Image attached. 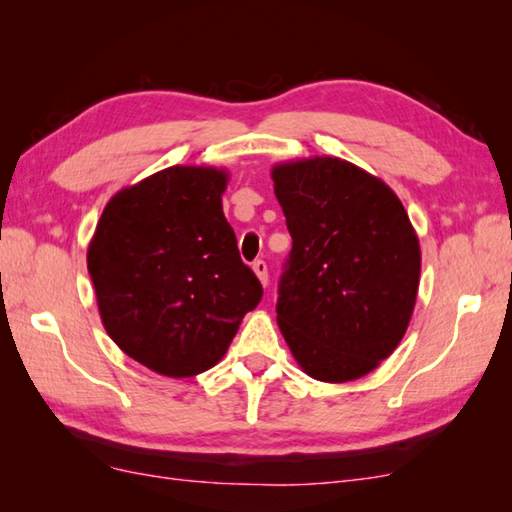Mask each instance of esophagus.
<instances>
[{
	"instance_id": "obj_1",
	"label": "esophagus",
	"mask_w": 512,
	"mask_h": 512,
	"mask_svg": "<svg viewBox=\"0 0 512 512\" xmlns=\"http://www.w3.org/2000/svg\"><path fill=\"white\" fill-rule=\"evenodd\" d=\"M253 270L255 275L259 277V281H262V286H268V266L264 259H257V262H253Z\"/></svg>"
}]
</instances>
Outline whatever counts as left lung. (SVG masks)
<instances>
[{
  "label": "left lung",
  "mask_w": 512,
  "mask_h": 512,
  "mask_svg": "<svg viewBox=\"0 0 512 512\" xmlns=\"http://www.w3.org/2000/svg\"><path fill=\"white\" fill-rule=\"evenodd\" d=\"M273 180L292 237L279 330L308 376L361 378L407 332L420 281L418 235L398 195L347 160L286 162Z\"/></svg>",
  "instance_id": "8db88e82"
}]
</instances>
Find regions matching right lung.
Returning <instances> with one entry per match:
<instances>
[{"label": "right lung", "instance_id": "1", "mask_svg": "<svg viewBox=\"0 0 512 512\" xmlns=\"http://www.w3.org/2000/svg\"><path fill=\"white\" fill-rule=\"evenodd\" d=\"M226 180L213 167L158 171L107 202L88 248L107 334L162 376L213 367L264 295L222 211Z\"/></svg>", "mask_w": 512, "mask_h": 512}]
</instances>
